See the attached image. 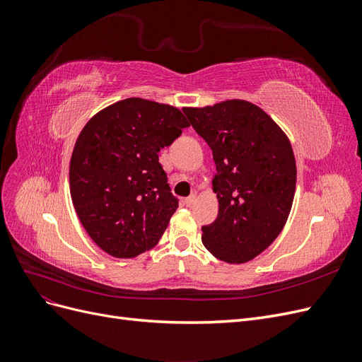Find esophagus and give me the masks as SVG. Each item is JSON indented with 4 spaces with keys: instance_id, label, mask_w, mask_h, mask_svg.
Returning <instances> with one entry per match:
<instances>
[{
    "instance_id": "1",
    "label": "esophagus",
    "mask_w": 362,
    "mask_h": 362,
    "mask_svg": "<svg viewBox=\"0 0 362 362\" xmlns=\"http://www.w3.org/2000/svg\"><path fill=\"white\" fill-rule=\"evenodd\" d=\"M196 201H198V196H196V194H190L189 196V198H185V205H187V206H192V205H194L196 204Z\"/></svg>"
}]
</instances>
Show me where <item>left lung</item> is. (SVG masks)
I'll list each match as a JSON object with an SVG mask.
<instances>
[{
  "mask_svg": "<svg viewBox=\"0 0 362 362\" xmlns=\"http://www.w3.org/2000/svg\"><path fill=\"white\" fill-rule=\"evenodd\" d=\"M190 125L213 151L217 218L202 243L229 264L266 250L282 231L296 190V160L281 127L245 100L184 107Z\"/></svg>",
  "mask_w": 362,
  "mask_h": 362,
  "instance_id": "obj_1",
  "label": "left lung"
}]
</instances>
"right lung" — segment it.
Here are the masks:
<instances>
[{
	"instance_id": "1",
	"label": "right lung",
	"mask_w": 362,
	"mask_h": 362,
	"mask_svg": "<svg viewBox=\"0 0 362 362\" xmlns=\"http://www.w3.org/2000/svg\"><path fill=\"white\" fill-rule=\"evenodd\" d=\"M185 127L177 107L127 98L81 129L71 157V198L86 233L108 255L134 258L166 231L178 199L158 152Z\"/></svg>"
}]
</instances>
